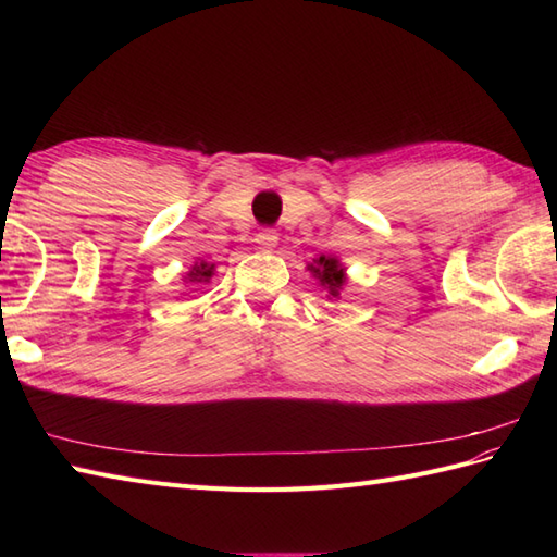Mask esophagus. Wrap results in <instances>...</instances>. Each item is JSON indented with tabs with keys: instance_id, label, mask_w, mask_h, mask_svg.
I'll use <instances>...</instances> for the list:
<instances>
[{
	"instance_id": "34e87169",
	"label": "esophagus",
	"mask_w": 557,
	"mask_h": 557,
	"mask_svg": "<svg viewBox=\"0 0 557 557\" xmlns=\"http://www.w3.org/2000/svg\"><path fill=\"white\" fill-rule=\"evenodd\" d=\"M256 244H258V248H275L277 246V232L275 230H263V232H258L256 234Z\"/></svg>"
}]
</instances>
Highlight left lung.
<instances>
[{
	"instance_id": "obj_1",
	"label": "left lung",
	"mask_w": 557,
	"mask_h": 557,
	"mask_svg": "<svg viewBox=\"0 0 557 557\" xmlns=\"http://www.w3.org/2000/svg\"><path fill=\"white\" fill-rule=\"evenodd\" d=\"M309 270H311V275L321 282V287L327 292V297H333V299L339 297V292L347 282V275H345V268H342V263L335 256L315 258L309 265Z\"/></svg>"
}]
</instances>
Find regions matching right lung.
I'll return each instance as SVG.
<instances>
[{"instance_id": "add662e5", "label": "right lung", "mask_w": 557, "mask_h": 557, "mask_svg": "<svg viewBox=\"0 0 557 557\" xmlns=\"http://www.w3.org/2000/svg\"><path fill=\"white\" fill-rule=\"evenodd\" d=\"M212 272H215V265L206 263V260H203V263H196L191 270H188L186 280L194 282V285H206V282H210Z\"/></svg>"}]
</instances>
